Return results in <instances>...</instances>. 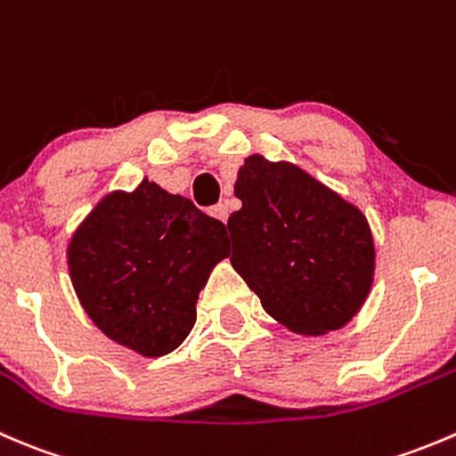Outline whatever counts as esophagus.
I'll use <instances>...</instances> for the list:
<instances>
[{
  "label": "esophagus",
  "instance_id": "34e87169",
  "mask_svg": "<svg viewBox=\"0 0 456 456\" xmlns=\"http://www.w3.org/2000/svg\"><path fill=\"white\" fill-rule=\"evenodd\" d=\"M228 213H230V210H228L226 201H219V204H215L213 208H210V215H213L215 219H219V222H224V224L228 222Z\"/></svg>",
  "mask_w": 456,
  "mask_h": 456
}]
</instances>
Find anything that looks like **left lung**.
Listing matches in <instances>:
<instances>
[{
    "label": "left lung",
    "mask_w": 456,
    "mask_h": 456,
    "mask_svg": "<svg viewBox=\"0 0 456 456\" xmlns=\"http://www.w3.org/2000/svg\"><path fill=\"white\" fill-rule=\"evenodd\" d=\"M230 264L265 313L292 332L344 328L366 301L375 243L357 206L288 161L252 155L239 168Z\"/></svg>",
    "instance_id": "8db88e82"
}]
</instances>
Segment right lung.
Listing matches in <instances>:
<instances>
[{
	"label": "right lung",
	"mask_w": 456,
	"mask_h": 456,
	"mask_svg": "<svg viewBox=\"0 0 456 456\" xmlns=\"http://www.w3.org/2000/svg\"><path fill=\"white\" fill-rule=\"evenodd\" d=\"M226 226L143 179L110 192L75 230L70 279L94 326L143 357L182 344L208 274L228 256Z\"/></svg>",
	"instance_id": "1"
}]
</instances>
